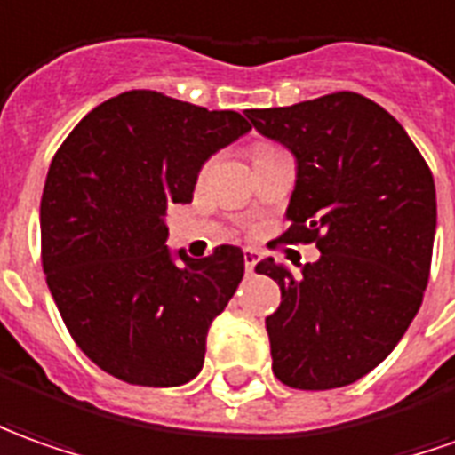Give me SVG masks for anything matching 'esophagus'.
Here are the masks:
<instances>
[{"instance_id": "esophagus-1", "label": "esophagus", "mask_w": 455, "mask_h": 455, "mask_svg": "<svg viewBox=\"0 0 455 455\" xmlns=\"http://www.w3.org/2000/svg\"><path fill=\"white\" fill-rule=\"evenodd\" d=\"M243 264H246V274H253V268L259 264V251L246 249V251H243Z\"/></svg>"}]
</instances>
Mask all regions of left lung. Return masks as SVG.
<instances>
[{"instance_id": "obj_1", "label": "left lung", "mask_w": 455, "mask_h": 455, "mask_svg": "<svg viewBox=\"0 0 455 455\" xmlns=\"http://www.w3.org/2000/svg\"><path fill=\"white\" fill-rule=\"evenodd\" d=\"M246 116L296 156V188L281 243H316L318 261L279 283L267 316L271 369L281 383L326 391L358 381L388 356L419 314L431 274L435 187L406 129L356 92Z\"/></svg>"}]
</instances>
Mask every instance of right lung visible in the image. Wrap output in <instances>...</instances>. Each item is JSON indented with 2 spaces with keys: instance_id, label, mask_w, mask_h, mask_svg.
Returning <instances> with one entry per match:
<instances>
[{
  "instance_id": "1",
  "label": "right lung",
  "mask_w": 455,
  "mask_h": 455,
  "mask_svg": "<svg viewBox=\"0 0 455 455\" xmlns=\"http://www.w3.org/2000/svg\"><path fill=\"white\" fill-rule=\"evenodd\" d=\"M249 129L239 111L134 89L89 111L54 154L39 209L46 286L74 344L114 379L181 386L202 371L243 251H179L176 267L164 216L191 202L202 164Z\"/></svg>"
}]
</instances>
